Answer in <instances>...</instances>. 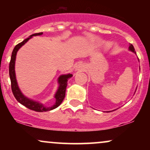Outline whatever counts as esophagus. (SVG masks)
I'll list each match as a JSON object with an SVG mask.
<instances>
[{"label":"esophagus","instance_id":"34e87169","mask_svg":"<svg viewBox=\"0 0 150 150\" xmlns=\"http://www.w3.org/2000/svg\"><path fill=\"white\" fill-rule=\"evenodd\" d=\"M82 67L81 66H80V65H79V66H77V69H76V70H82Z\"/></svg>","mask_w":150,"mask_h":150}]
</instances>
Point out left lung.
Wrapping results in <instances>:
<instances>
[{
  "label": "left lung",
  "mask_w": 150,
  "mask_h": 150,
  "mask_svg": "<svg viewBox=\"0 0 150 150\" xmlns=\"http://www.w3.org/2000/svg\"><path fill=\"white\" fill-rule=\"evenodd\" d=\"M129 50H130V51H132V52H133V53H136V52H135V49H134V46L132 45V44H130V46H129Z\"/></svg>",
  "instance_id": "left-lung-1"
}]
</instances>
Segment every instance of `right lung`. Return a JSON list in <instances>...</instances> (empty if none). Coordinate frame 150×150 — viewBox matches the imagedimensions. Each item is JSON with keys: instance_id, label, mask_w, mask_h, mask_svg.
Wrapping results in <instances>:
<instances>
[{"instance_id": "add662e5", "label": "right lung", "mask_w": 150, "mask_h": 150, "mask_svg": "<svg viewBox=\"0 0 150 150\" xmlns=\"http://www.w3.org/2000/svg\"><path fill=\"white\" fill-rule=\"evenodd\" d=\"M42 34L43 32H39V33H35L32 34V35L30 36V37L27 38L23 42H22L20 44H18V45L15 46L13 52H12L11 59H10L9 64V75L10 81H11V89L15 99H17V101L19 103L24 105L27 108H30L31 110H33V111H37V112H44V111H51V110L54 109V108H57L58 106H59L61 105L65 96V90H66V87L67 85H68L67 82H68V80H69L70 77L73 76L72 74H67V75H62L58 77V82L59 86H58V90L54 97L55 99H56V103H55L54 105H53L52 106H50V107H47V106H46L45 105L42 104V103H39L38 101L29 99V98L25 97L21 92V91H20V89L18 87V82H17L15 71V64L17 52L32 37H34V36L42 35Z\"/></svg>"}]
</instances>
